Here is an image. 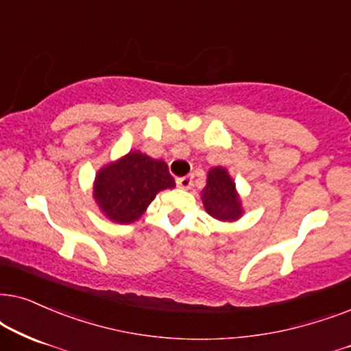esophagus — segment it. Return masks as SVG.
I'll list each match as a JSON object with an SVG mask.
<instances>
[{
    "label": "esophagus",
    "instance_id": "1",
    "mask_svg": "<svg viewBox=\"0 0 351 351\" xmlns=\"http://www.w3.org/2000/svg\"><path fill=\"white\" fill-rule=\"evenodd\" d=\"M176 184L181 189H189L193 186V178L191 176H181V178H176Z\"/></svg>",
    "mask_w": 351,
    "mask_h": 351
}]
</instances>
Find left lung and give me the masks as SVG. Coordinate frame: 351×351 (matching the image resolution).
Returning a JSON list of instances; mask_svg holds the SVG:
<instances>
[{
  "label": "left lung",
  "mask_w": 351,
  "mask_h": 351,
  "mask_svg": "<svg viewBox=\"0 0 351 351\" xmlns=\"http://www.w3.org/2000/svg\"><path fill=\"white\" fill-rule=\"evenodd\" d=\"M202 202L208 215L221 221H234L242 215L236 184L224 168L217 167L208 171L207 186L202 191Z\"/></svg>",
  "instance_id": "obj_1"
}]
</instances>
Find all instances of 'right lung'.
Here are the masks:
<instances>
[{
	"mask_svg": "<svg viewBox=\"0 0 351 351\" xmlns=\"http://www.w3.org/2000/svg\"><path fill=\"white\" fill-rule=\"evenodd\" d=\"M167 188H175V180L165 162L130 152L97 173L95 199L107 218L127 224L141 217L158 191Z\"/></svg>",
	"mask_w": 351,
	"mask_h": 351,
	"instance_id": "add662e5",
	"label": "right lung"
}]
</instances>
